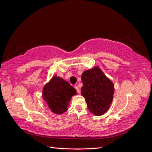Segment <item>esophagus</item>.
<instances>
[{
    "label": "esophagus",
    "instance_id": "34e87169",
    "mask_svg": "<svg viewBox=\"0 0 152 152\" xmlns=\"http://www.w3.org/2000/svg\"><path fill=\"white\" fill-rule=\"evenodd\" d=\"M75 89L77 90V92L78 93H80V89H79V87H78L77 86H75Z\"/></svg>",
    "mask_w": 152,
    "mask_h": 152
}]
</instances>
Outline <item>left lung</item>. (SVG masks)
Instances as JSON below:
<instances>
[{
    "mask_svg": "<svg viewBox=\"0 0 152 152\" xmlns=\"http://www.w3.org/2000/svg\"><path fill=\"white\" fill-rule=\"evenodd\" d=\"M84 96L89 111L96 116L107 112L113 101L114 85L98 66L84 71L82 74Z\"/></svg>",
    "mask_w": 152,
    "mask_h": 152,
    "instance_id": "1",
    "label": "left lung"
}]
</instances>
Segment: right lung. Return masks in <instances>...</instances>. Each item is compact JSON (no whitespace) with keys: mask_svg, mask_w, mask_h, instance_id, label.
Returning a JSON list of instances; mask_svg holds the SVG:
<instances>
[{"mask_svg":"<svg viewBox=\"0 0 152 152\" xmlns=\"http://www.w3.org/2000/svg\"><path fill=\"white\" fill-rule=\"evenodd\" d=\"M77 95V91L68 82L58 76H53L44 86L42 98L49 109L55 114L67 111L71 98Z\"/></svg>","mask_w":152,"mask_h":152,"instance_id":"1","label":"right lung"}]
</instances>
